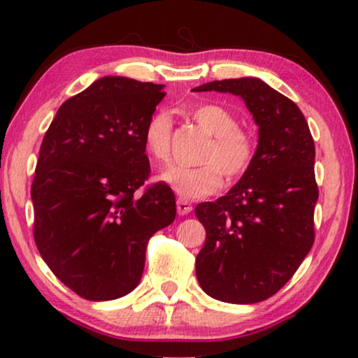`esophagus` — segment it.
<instances>
[{
  "label": "esophagus",
  "instance_id": "34e87169",
  "mask_svg": "<svg viewBox=\"0 0 358 358\" xmlns=\"http://www.w3.org/2000/svg\"><path fill=\"white\" fill-rule=\"evenodd\" d=\"M176 211H178L180 216H187L188 213H192V211H193L192 203L187 201V199H182V198H180L178 201H176Z\"/></svg>",
  "mask_w": 358,
  "mask_h": 358
}]
</instances>
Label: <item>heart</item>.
<instances>
[{"instance_id": "1", "label": "heart", "mask_w": 358, "mask_h": 358, "mask_svg": "<svg viewBox=\"0 0 358 358\" xmlns=\"http://www.w3.org/2000/svg\"><path fill=\"white\" fill-rule=\"evenodd\" d=\"M193 121L211 136L199 152L201 165H173L160 175V180L183 199H199L216 193L222 185V173L227 182H237L250 169L255 145L249 132L241 129L239 119L219 104H198L192 109ZM145 154L157 164L170 159L171 116L166 111H155L147 119L142 131Z\"/></svg>"}]
</instances>
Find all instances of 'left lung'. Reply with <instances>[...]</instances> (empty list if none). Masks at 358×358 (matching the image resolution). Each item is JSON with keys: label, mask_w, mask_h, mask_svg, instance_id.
<instances>
[{"label": "left lung", "mask_w": 358, "mask_h": 358, "mask_svg": "<svg viewBox=\"0 0 358 358\" xmlns=\"http://www.w3.org/2000/svg\"><path fill=\"white\" fill-rule=\"evenodd\" d=\"M193 92L232 93L259 126L247 173L194 213L206 229L196 278L214 299L252 304L273 296L314 244V141L301 109L259 78H231Z\"/></svg>", "instance_id": "obj_1"}]
</instances>
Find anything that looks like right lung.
Instances as JSON below:
<instances>
[{"label": "right lung", "instance_id": "1", "mask_svg": "<svg viewBox=\"0 0 358 358\" xmlns=\"http://www.w3.org/2000/svg\"><path fill=\"white\" fill-rule=\"evenodd\" d=\"M164 85L103 76L62 104L42 141L31 198L34 241L62 283L90 301L126 296L147 242L175 221V194L155 183L142 131Z\"/></svg>", "mask_w": 358, "mask_h": 358}]
</instances>
